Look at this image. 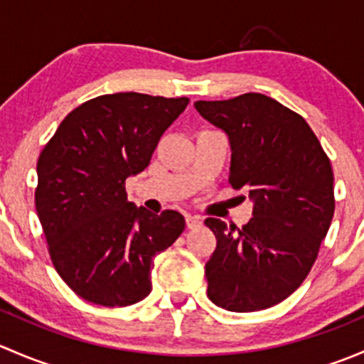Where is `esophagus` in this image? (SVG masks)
I'll return each instance as SVG.
<instances>
[{
    "instance_id": "34e87169",
    "label": "esophagus",
    "mask_w": 364,
    "mask_h": 364,
    "mask_svg": "<svg viewBox=\"0 0 364 364\" xmlns=\"http://www.w3.org/2000/svg\"><path fill=\"white\" fill-rule=\"evenodd\" d=\"M200 225H203V218H200V216L186 215V227H188V229H196V227Z\"/></svg>"
}]
</instances>
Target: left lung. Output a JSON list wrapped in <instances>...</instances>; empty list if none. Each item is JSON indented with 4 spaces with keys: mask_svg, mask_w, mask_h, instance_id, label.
Here are the masks:
<instances>
[{
    "mask_svg": "<svg viewBox=\"0 0 364 364\" xmlns=\"http://www.w3.org/2000/svg\"><path fill=\"white\" fill-rule=\"evenodd\" d=\"M196 109L227 134L229 183L253 200L241 229L205 218L216 236L208 297L229 311L264 310L291 296L317 259L335 213L331 161L306 121L266 95L199 100Z\"/></svg>",
    "mask_w": 364,
    "mask_h": 364,
    "instance_id": "1",
    "label": "left lung"
}]
</instances>
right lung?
Segmentation results:
<instances>
[{"instance_id":"right-lung-1","label":"right lung","mask_w":364,"mask_h":364,"mask_svg":"<svg viewBox=\"0 0 364 364\" xmlns=\"http://www.w3.org/2000/svg\"><path fill=\"white\" fill-rule=\"evenodd\" d=\"M188 102L102 95L73 109L40 153L36 213L58 274L82 299L128 306L151 292L153 259L178 240L185 218L128 203L124 181L148 167Z\"/></svg>"}]
</instances>
